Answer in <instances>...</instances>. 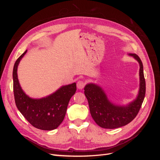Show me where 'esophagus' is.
<instances>
[{
	"instance_id": "1",
	"label": "esophagus",
	"mask_w": 160,
	"mask_h": 160,
	"mask_svg": "<svg viewBox=\"0 0 160 160\" xmlns=\"http://www.w3.org/2000/svg\"><path fill=\"white\" fill-rule=\"evenodd\" d=\"M85 85V83L84 81H81V80H79V81H77V88H78V89H83V88H84Z\"/></svg>"
}]
</instances>
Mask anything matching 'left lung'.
I'll return each instance as SVG.
<instances>
[{
	"label": "left lung",
	"mask_w": 160,
	"mask_h": 160,
	"mask_svg": "<svg viewBox=\"0 0 160 160\" xmlns=\"http://www.w3.org/2000/svg\"><path fill=\"white\" fill-rule=\"evenodd\" d=\"M139 64V89L135 99L127 105H115L108 99L105 91L94 83L86 85L84 93L88 99L89 110L95 123L105 129H115L128 124L136 117L146 95V81L143 67L136 54L129 53Z\"/></svg>",
	"instance_id": "obj_1"
}]
</instances>
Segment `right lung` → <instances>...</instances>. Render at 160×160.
<instances>
[{
	"label": "right lung",
	"instance_id": "add662e5",
	"mask_svg": "<svg viewBox=\"0 0 160 160\" xmlns=\"http://www.w3.org/2000/svg\"><path fill=\"white\" fill-rule=\"evenodd\" d=\"M27 51L18 58L13 67V91L16 105L32 126L42 130L55 129L64 119L69 100L77 90L76 83L62 86L45 98H29L22 89L17 75L18 65Z\"/></svg>",
	"mask_w": 160,
	"mask_h": 160
}]
</instances>
